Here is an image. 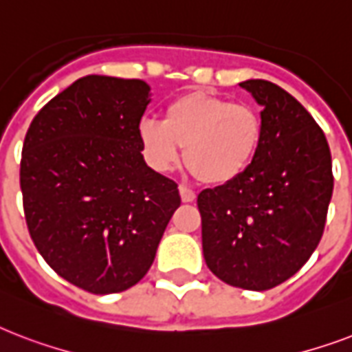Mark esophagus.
<instances>
[{"label": "esophagus", "instance_id": "esophagus-1", "mask_svg": "<svg viewBox=\"0 0 352 352\" xmlns=\"http://www.w3.org/2000/svg\"><path fill=\"white\" fill-rule=\"evenodd\" d=\"M179 193H181V199H182V203H193L195 201V192L193 190H190V188L186 186H179Z\"/></svg>", "mask_w": 352, "mask_h": 352}]
</instances>
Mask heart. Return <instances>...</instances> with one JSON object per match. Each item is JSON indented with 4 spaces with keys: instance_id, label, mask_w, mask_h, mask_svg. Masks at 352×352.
I'll use <instances>...</instances> for the list:
<instances>
[{
    "instance_id": "1",
    "label": "heart",
    "mask_w": 352,
    "mask_h": 352,
    "mask_svg": "<svg viewBox=\"0 0 352 352\" xmlns=\"http://www.w3.org/2000/svg\"><path fill=\"white\" fill-rule=\"evenodd\" d=\"M137 135L155 171L179 164L186 146L184 157L193 175L221 186L250 168L261 140V120L246 104L193 91L166 106L164 122L142 118Z\"/></svg>"
}]
</instances>
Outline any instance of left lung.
<instances>
[{"label": "left lung", "instance_id": "1", "mask_svg": "<svg viewBox=\"0 0 352 352\" xmlns=\"http://www.w3.org/2000/svg\"><path fill=\"white\" fill-rule=\"evenodd\" d=\"M239 85L263 107L261 140L237 181L199 193L203 254L221 281L268 290L316 250L333 197V162L322 127L294 96L267 80Z\"/></svg>", "mask_w": 352, "mask_h": 352}]
</instances>
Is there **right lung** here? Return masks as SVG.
Returning <instances> with one entry per match:
<instances>
[{
  "label": "right lung",
  "instance_id": "right-lung-1",
  "mask_svg": "<svg viewBox=\"0 0 352 352\" xmlns=\"http://www.w3.org/2000/svg\"><path fill=\"white\" fill-rule=\"evenodd\" d=\"M149 100L142 80L89 74L47 102L25 135L30 237L58 276L91 294L137 285L181 206L175 182L144 162L137 127Z\"/></svg>",
  "mask_w": 352,
  "mask_h": 352
}]
</instances>
